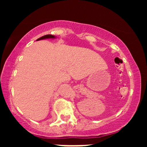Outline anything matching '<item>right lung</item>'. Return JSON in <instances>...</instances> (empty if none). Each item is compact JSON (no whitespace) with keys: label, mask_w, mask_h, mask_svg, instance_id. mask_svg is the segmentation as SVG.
<instances>
[{"label":"right lung","mask_w":147,"mask_h":147,"mask_svg":"<svg viewBox=\"0 0 147 147\" xmlns=\"http://www.w3.org/2000/svg\"><path fill=\"white\" fill-rule=\"evenodd\" d=\"M56 38V36H54V35L47 34V35H45V36H43L40 37V38H38V39L36 40V41H39V40H43V39H46V38Z\"/></svg>","instance_id":"right-lung-1"}]
</instances>
